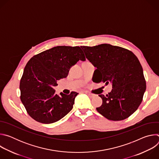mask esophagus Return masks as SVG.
I'll return each mask as SVG.
<instances>
[{
  "label": "esophagus",
  "instance_id": "obj_1",
  "mask_svg": "<svg viewBox=\"0 0 159 159\" xmlns=\"http://www.w3.org/2000/svg\"><path fill=\"white\" fill-rule=\"evenodd\" d=\"M86 94H87V96H89L90 98H94L96 96L95 94H92V93H86Z\"/></svg>",
  "mask_w": 159,
  "mask_h": 159
}]
</instances>
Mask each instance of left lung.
Masks as SVG:
<instances>
[{
    "label": "left lung",
    "instance_id": "left-lung-1",
    "mask_svg": "<svg viewBox=\"0 0 159 159\" xmlns=\"http://www.w3.org/2000/svg\"><path fill=\"white\" fill-rule=\"evenodd\" d=\"M80 47L86 58L96 68L93 82L112 84L111 93L106 96L99 95L102 104L97 111L109 120L128 118L139 107L146 90L138 58L128 50L109 44Z\"/></svg>",
    "mask_w": 159,
    "mask_h": 159
}]
</instances>
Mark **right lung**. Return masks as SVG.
I'll use <instances>...</instances> for the list:
<instances>
[{"label": "right lung", "mask_w": 159, "mask_h": 159, "mask_svg": "<svg viewBox=\"0 0 159 159\" xmlns=\"http://www.w3.org/2000/svg\"><path fill=\"white\" fill-rule=\"evenodd\" d=\"M85 61L79 47L58 46L33 57L20 81V100L29 115L38 122L50 124L66 116L73 108L79 93L55 94L57 81L65 78L71 66Z\"/></svg>", "instance_id": "1"}]
</instances>
